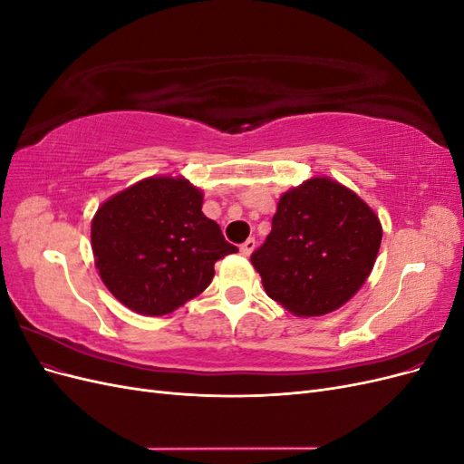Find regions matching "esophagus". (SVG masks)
<instances>
[{"instance_id": "obj_1", "label": "esophagus", "mask_w": 464, "mask_h": 464, "mask_svg": "<svg viewBox=\"0 0 464 464\" xmlns=\"http://www.w3.org/2000/svg\"><path fill=\"white\" fill-rule=\"evenodd\" d=\"M256 237H247V240L240 246V251H242V254L244 256H251V251H254L256 249Z\"/></svg>"}]
</instances>
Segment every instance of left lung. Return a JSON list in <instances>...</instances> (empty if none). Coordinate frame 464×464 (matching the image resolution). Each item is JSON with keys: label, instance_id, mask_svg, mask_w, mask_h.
<instances>
[{"label": "left lung", "instance_id": "obj_1", "mask_svg": "<svg viewBox=\"0 0 464 464\" xmlns=\"http://www.w3.org/2000/svg\"><path fill=\"white\" fill-rule=\"evenodd\" d=\"M382 224L356 193L329 178L286 191L273 230L251 254L266 296L302 317L329 314L366 283Z\"/></svg>", "mask_w": 464, "mask_h": 464}]
</instances>
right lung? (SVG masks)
Instances as JSON below:
<instances>
[{
	"instance_id": "1",
	"label": "right lung",
	"mask_w": 464,
	"mask_h": 464,
	"mask_svg": "<svg viewBox=\"0 0 464 464\" xmlns=\"http://www.w3.org/2000/svg\"><path fill=\"white\" fill-rule=\"evenodd\" d=\"M186 179L149 178L96 210L91 237L102 283L130 310L164 315L201 294L236 254Z\"/></svg>"
}]
</instances>
